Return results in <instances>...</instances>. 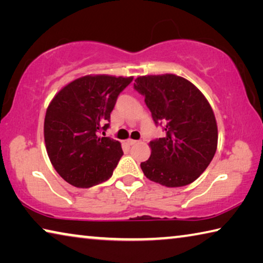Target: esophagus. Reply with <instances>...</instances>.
Listing matches in <instances>:
<instances>
[{
    "mask_svg": "<svg viewBox=\"0 0 263 263\" xmlns=\"http://www.w3.org/2000/svg\"><path fill=\"white\" fill-rule=\"evenodd\" d=\"M137 142H138V140H133V139H128V140H127V144L131 145V146H132V145H136Z\"/></svg>",
    "mask_w": 263,
    "mask_h": 263,
    "instance_id": "1",
    "label": "esophagus"
}]
</instances>
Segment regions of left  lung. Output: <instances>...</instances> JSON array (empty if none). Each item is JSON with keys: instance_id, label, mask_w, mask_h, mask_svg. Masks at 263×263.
Here are the masks:
<instances>
[{"instance_id": "1", "label": "left lung", "mask_w": 263, "mask_h": 263, "mask_svg": "<svg viewBox=\"0 0 263 263\" xmlns=\"http://www.w3.org/2000/svg\"><path fill=\"white\" fill-rule=\"evenodd\" d=\"M136 90L145 97L155 125L163 138L151 140L147 161L140 163L145 176L162 185L190 184L215 157L218 130L210 104L193 83L174 74L136 79Z\"/></svg>"}]
</instances>
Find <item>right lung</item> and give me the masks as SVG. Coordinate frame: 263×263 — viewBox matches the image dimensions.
I'll return each instance as SVG.
<instances>
[{
  "instance_id": "add662e5",
  "label": "right lung",
  "mask_w": 263,
  "mask_h": 263,
  "mask_svg": "<svg viewBox=\"0 0 263 263\" xmlns=\"http://www.w3.org/2000/svg\"><path fill=\"white\" fill-rule=\"evenodd\" d=\"M132 80L87 75L62 88L48 105L44 123L47 154L69 184L89 188L112 176L123 155L121 142L99 132L110 126L116 101Z\"/></svg>"
}]
</instances>
